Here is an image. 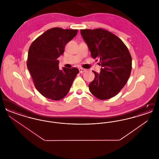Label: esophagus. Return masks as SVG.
Wrapping results in <instances>:
<instances>
[{
    "mask_svg": "<svg viewBox=\"0 0 159 159\" xmlns=\"http://www.w3.org/2000/svg\"><path fill=\"white\" fill-rule=\"evenodd\" d=\"M79 70V72H80V73H84V71H86V69H84V68H80Z\"/></svg>",
    "mask_w": 159,
    "mask_h": 159,
    "instance_id": "obj_1",
    "label": "esophagus"
}]
</instances>
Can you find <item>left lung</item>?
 <instances>
[{"mask_svg": "<svg viewBox=\"0 0 159 159\" xmlns=\"http://www.w3.org/2000/svg\"><path fill=\"white\" fill-rule=\"evenodd\" d=\"M80 34L91 52L99 60L101 71L95 74L89 84L91 93L105 100L116 96L127 83L132 70V57L120 39L110 31L98 29H84Z\"/></svg>", "mask_w": 159, "mask_h": 159, "instance_id": "left-lung-1", "label": "left lung"}]
</instances>
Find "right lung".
<instances>
[{
  "label": "right lung",
  "mask_w": 159,
  "mask_h": 159,
  "mask_svg": "<svg viewBox=\"0 0 159 159\" xmlns=\"http://www.w3.org/2000/svg\"><path fill=\"white\" fill-rule=\"evenodd\" d=\"M77 31L52 28L38 37L30 46L27 68L36 89L47 98L57 101L66 97L79 72L76 67L60 70L58 60Z\"/></svg>",
  "instance_id": "1"
}]
</instances>
